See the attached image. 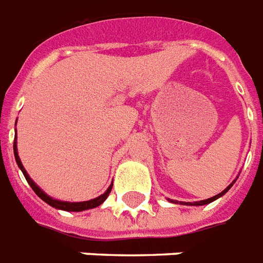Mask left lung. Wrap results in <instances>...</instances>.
Listing matches in <instances>:
<instances>
[{
  "label": "left lung",
  "instance_id": "1",
  "mask_svg": "<svg viewBox=\"0 0 263 263\" xmlns=\"http://www.w3.org/2000/svg\"><path fill=\"white\" fill-rule=\"evenodd\" d=\"M232 185H234V183H231V185H228V186L226 187V189H224L223 192H221V193L216 194V196H213V197H211V198H206V200H201V201H196V202H182V201H181V204H183V205H185V204H186V205H205V204H209V202L215 201L216 198L221 197L223 194L227 193V192L230 191V187H231ZM170 201H172V202H176V201H173V200H170Z\"/></svg>",
  "mask_w": 263,
  "mask_h": 263
}]
</instances>
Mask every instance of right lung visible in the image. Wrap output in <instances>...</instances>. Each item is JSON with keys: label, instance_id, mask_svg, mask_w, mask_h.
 I'll return each instance as SVG.
<instances>
[{"label": "right lung", "instance_id": "1", "mask_svg": "<svg viewBox=\"0 0 263 263\" xmlns=\"http://www.w3.org/2000/svg\"><path fill=\"white\" fill-rule=\"evenodd\" d=\"M13 151H14V158H16V162L17 165H18V167L21 168V172H23V174H24L25 180H27V182L29 183V186L33 189V192H35L37 196H39L40 198H42L43 201H46L48 205L54 206V208H58V209H63V211H70V212H80V211H85V209H90V208H96V206L101 205L102 202L105 201L106 197L109 196L110 191H112V185H110L109 187H108V191L105 192L104 194H101L100 197L97 198H93V200H89V201H82V202H67V201H59V200H54V198H51L50 196H47L44 192L40 189L37 185H36L33 181L29 178V176H28V173L25 172L24 166H23V163H21L20 158H18V154H17V144H16V140H14L13 143Z\"/></svg>", "mask_w": 263, "mask_h": 263}]
</instances>
